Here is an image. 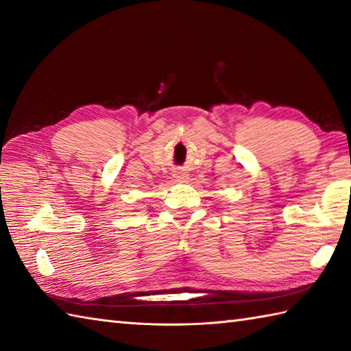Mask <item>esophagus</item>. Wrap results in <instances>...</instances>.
<instances>
[{"label":"esophagus","instance_id":"esophagus-1","mask_svg":"<svg viewBox=\"0 0 351 351\" xmlns=\"http://www.w3.org/2000/svg\"><path fill=\"white\" fill-rule=\"evenodd\" d=\"M173 178H176L178 181H184V180H187V175H185L184 171H175Z\"/></svg>","mask_w":351,"mask_h":351}]
</instances>
